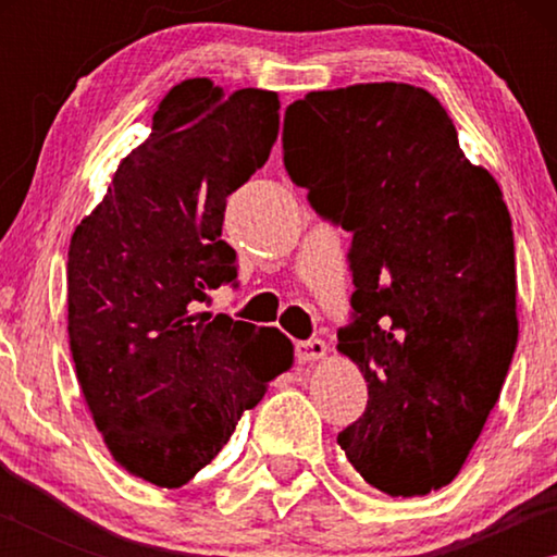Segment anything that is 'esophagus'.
I'll return each instance as SVG.
<instances>
[{
	"mask_svg": "<svg viewBox=\"0 0 557 557\" xmlns=\"http://www.w3.org/2000/svg\"><path fill=\"white\" fill-rule=\"evenodd\" d=\"M326 356V344L322 338H309V342H299L297 344V358L299 363H314L322 361Z\"/></svg>",
	"mask_w": 557,
	"mask_h": 557,
	"instance_id": "1",
	"label": "esophagus"
}]
</instances>
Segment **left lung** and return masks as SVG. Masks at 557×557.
I'll return each instance as SVG.
<instances>
[{"label":"left lung","mask_w":557,"mask_h":557,"mask_svg":"<svg viewBox=\"0 0 557 557\" xmlns=\"http://www.w3.org/2000/svg\"><path fill=\"white\" fill-rule=\"evenodd\" d=\"M285 169L312 209L354 233V322L338 351L369 405L338 432L388 496L459 474L518 342L511 215L459 149L447 110L408 83L314 90L285 112Z\"/></svg>","instance_id":"8db88e82"}]
</instances>
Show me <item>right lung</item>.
Segmentation results:
<instances>
[{
  "instance_id": "1",
  "label": "right lung",
  "mask_w": 557,
  "mask_h": 557,
  "mask_svg": "<svg viewBox=\"0 0 557 557\" xmlns=\"http://www.w3.org/2000/svg\"><path fill=\"white\" fill-rule=\"evenodd\" d=\"M277 132V92L178 83L71 238L75 375L112 459L149 484L191 482L295 358L277 329L199 312L238 277L225 199Z\"/></svg>"
}]
</instances>
